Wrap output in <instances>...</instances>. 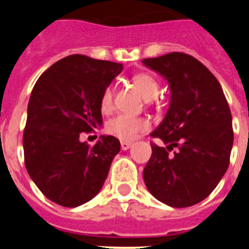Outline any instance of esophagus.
Returning a JSON list of instances; mask_svg holds the SVG:
<instances>
[{
	"instance_id": "34e87169",
	"label": "esophagus",
	"mask_w": 249,
	"mask_h": 249,
	"mask_svg": "<svg viewBox=\"0 0 249 249\" xmlns=\"http://www.w3.org/2000/svg\"><path fill=\"white\" fill-rule=\"evenodd\" d=\"M132 147V143L130 142H126V141H121V150H129Z\"/></svg>"
}]
</instances>
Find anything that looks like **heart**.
Listing matches in <instances>:
<instances>
[{
	"instance_id": "1",
	"label": "heart",
	"mask_w": 249,
	"mask_h": 249,
	"mask_svg": "<svg viewBox=\"0 0 249 249\" xmlns=\"http://www.w3.org/2000/svg\"><path fill=\"white\" fill-rule=\"evenodd\" d=\"M133 84L137 89L140 90L142 97L146 101H151L156 98L159 93V83L158 80L147 72H140L133 76ZM113 91L111 88H106L101 95V109L103 112H108L112 107ZM150 128L148 121L143 117H133L129 115H117L107 123V132L111 136H115L121 141H133L136 140L138 134L146 132Z\"/></svg>"
}]
</instances>
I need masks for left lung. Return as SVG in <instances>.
Returning <instances> with one entry per match:
<instances>
[{"instance_id":"left-lung-1","label":"left lung","mask_w":249,"mask_h":249,"mask_svg":"<svg viewBox=\"0 0 249 249\" xmlns=\"http://www.w3.org/2000/svg\"><path fill=\"white\" fill-rule=\"evenodd\" d=\"M142 63L170 88L168 112L151 133L166 147L151 143L144 183L164 204L191 207L212 193L229 168L234 133L228 101L212 72L189 54L169 53Z\"/></svg>"}]
</instances>
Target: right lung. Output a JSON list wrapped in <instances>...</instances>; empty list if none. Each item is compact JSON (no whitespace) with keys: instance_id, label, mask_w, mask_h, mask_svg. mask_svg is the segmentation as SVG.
I'll list each match as a JSON object with an SVG mask.
<instances>
[{"instance_id":"obj_1","label":"right lung","mask_w":249,"mask_h":249,"mask_svg":"<svg viewBox=\"0 0 249 249\" xmlns=\"http://www.w3.org/2000/svg\"><path fill=\"white\" fill-rule=\"evenodd\" d=\"M121 71V63L73 54L53 64L33 86L24 163L41 193L56 204L79 207L105 183L120 142L102 136L90 147L80 137L102 125L101 95Z\"/></svg>"}]
</instances>
